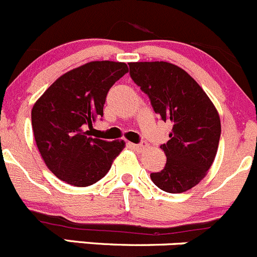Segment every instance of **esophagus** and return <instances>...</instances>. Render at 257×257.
<instances>
[{"label": "esophagus", "instance_id": "obj_1", "mask_svg": "<svg viewBox=\"0 0 257 257\" xmlns=\"http://www.w3.org/2000/svg\"><path fill=\"white\" fill-rule=\"evenodd\" d=\"M147 146H149V145H147V142H145V141L140 142V144H131L132 149H135L136 151H139V152H142L144 150H146Z\"/></svg>", "mask_w": 257, "mask_h": 257}]
</instances>
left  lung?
Masks as SVG:
<instances>
[{
	"label": "left lung",
	"instance_id": "left-lung-1",
	"mask_svg": "<svg viewBox=\"0 0 257 257\" xmlns=\"http://www.w3.org/2000/svg\"><path fill=\"white\" fill-rule=\"evenodd\" d=\"M130 76L149 96L154 111L172 130L161 145L164 170L150 175L162 191L180 194L196 186L214 162L221 135L217 110L199 83L172 63L131 62Z\"/></svg>",
	"mask_w": 257,
	"mask_h": 257
}]
</instances>
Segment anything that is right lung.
Here are the masks:
<instances>
[{
  "label": "right lung",
  "instance_id": "1",
  "mask_svg": "<svg viewBox=\"0 0 257 257\" xmlns=\"http://www.w3.org/2000/svg\"><path fill=\"white\" fill-rule=\"evenodd\" d=\"M128 71L113 61H92L58 77L32 107L35 141L46 166L73 186L102 179L125 142L88 136L87 128L103 116L108 90Z\"/></svg>",
  "mask_w": 257,
  "mask_h": 257
}]
</instances>
